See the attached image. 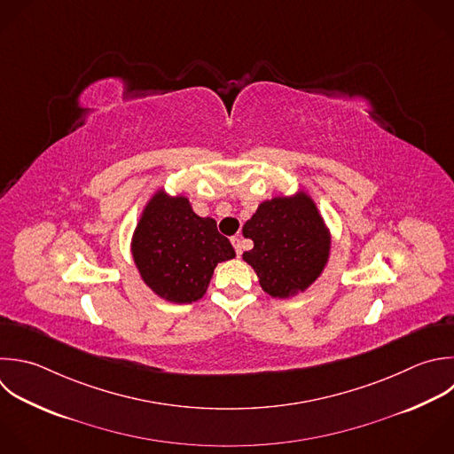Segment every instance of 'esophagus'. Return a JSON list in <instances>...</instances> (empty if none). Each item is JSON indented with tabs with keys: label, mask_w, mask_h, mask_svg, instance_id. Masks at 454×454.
Returning <instances> with one entry per match:
<instances>
[{
	"label": "esophagus",
	"mask_w": 454,
	"mask_h": 454,
	"mask_svg": "<svg viewBox=\"0 0 454 454\" xmlns=\"http://www.w3.org/2000/svg\"><path fill=\"white\" fill-rule=\"evenodd\" d=\"M231 243H232V247H234V250H236V254H238V255H241V252H243V245H241V238H239V236H232V238H231Z\"/></svg>",
	"instance_id": "1"
}]
</instances>
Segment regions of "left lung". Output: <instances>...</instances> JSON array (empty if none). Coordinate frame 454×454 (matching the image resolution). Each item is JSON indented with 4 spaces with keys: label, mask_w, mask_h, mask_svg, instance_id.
<instances>
[{
    "label": "left lung",
    "mask_w": 454,
    "mask_h": 454,
    "mask_svg": "<svg viewBox=\"0 0 454 454\" xmlns=\"http://www.w3.org/2000/svg\"><path fill=\"white\" fill-rule=\"evenodd\" d=\"M243 236L254 241V248L243 252V261L271 298L286 300L307 291L330 259V227L301 188L261 202L245 222Z\"/></svg>",
    "instance_id": "1"
}]
</instances>
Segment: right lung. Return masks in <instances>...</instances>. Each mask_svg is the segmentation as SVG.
Returning <instances> with one entry per match:
<instances>
[{"label":"right lung","mask_w":454,"mask_h":454,"mask_svg":"<svg viewBox=\"0 0 454 454\" xmlns=\"http://www.w3.org/2000/svg\"><path fill=\"white\" fill-rule=\"evenodd\" d=\"M131 255L144 284L170 303L200 300L218 262L236 257L216 222L199 216L186 195L158 188L140 213Z\"/></svg>","instance_id":"1"}]
</instances>
